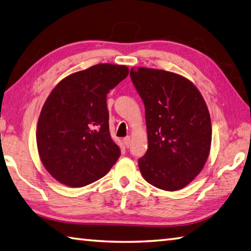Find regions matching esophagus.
<instances>
[{
  "mask_svg": "<svg viewBox=\"0 0 251 251\" xmlns=\"http://www.w3.org/2000/svg\"><path fill=\"white\" fill-rule=\"evenodd\" d=\"M124 143H125V145H126V148H127V149L130 148V145H131V139H130V136H126V138L124 139Z\"/></svg>",
  "mask_w": 251,
  "mask_h": 251,
  "instance_id": "obj_1",
  "label": "esophagus"
}]
</instances>
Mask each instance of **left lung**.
<instances>
[{"mask_svg":"<svg viewBox=\"0 0 251 251\" xmlns=\"http://www.w3.org/2000/svg\"><path fill=\"white\" fill-rule=\"evenodd\" d=\"M144 102L149 149L139 159L152 186L176 191L190 183L209 157L212 126L200 92L189 79L164 70L132 68Z\"/></svg>","mask_w":251,"mask_h":251,"instance_id":"obj_1","label":"left lung"}]
</instances>
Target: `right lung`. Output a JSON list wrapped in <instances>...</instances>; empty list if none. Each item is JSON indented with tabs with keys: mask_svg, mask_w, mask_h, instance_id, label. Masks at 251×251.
<instances>
[{
	"mask_svg": "<svg viewBox=\"0 0 251 251\" xmlns=\"http://www.w3.org/2000/svg\"><path fill=\"white\" fill-rule=\"evenodd\" d=\"M126 65L101 63L63 78L42 107L36 139L45 168L59 182L84 187L109 172L120 149L109 132L107 94L127 76Z\"/></svg>",
	"mask_w": 251,
	"mask_h": 251,
	"instance_id": "1",
	"label": "right lung"
}]
</instances>
